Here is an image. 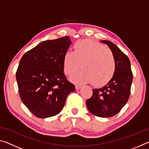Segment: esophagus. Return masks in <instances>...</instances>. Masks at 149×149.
Masks as SVG:
<instances>
[{
    "label": "esophagus",
    "instance_id": "obj_1",
    "mask_svg": "<svg viewBox=\"0 0 149 149\" xmlns=\"http://www.w3.org/2000/svg\"><path fill=\"white\" fill-rule=\"evenodd\" d=\"M81 87V85H79V84L75 85V89H76L77 90V89H80Z\"/></svg>",
    "mask_w": 149,
    "mask_h": 149
}]
</instances>
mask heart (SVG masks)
I'll return each mask as SVG.
<instances>
[{
  "instance_id": "heart-1",
  "label": "heart",
  "mask_w": 149,
  "mask_h": 149,
  "mask_svg": "<svg viewBox=\"0 0 149 149\" xmlns=\"http://www.w3.org/2000/svg\"><path fill=\"white\" fill-rule=\"evenodd\" d=\"M81 67L84 70L73 77V81L100 85L113 76L116 61L114 55L104 45L93 41H80L74 45V52L65 53L63 68L65 74L71 76Z\"/></svg>"
}]
</instances>
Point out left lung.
Listing matches in <instances>:
<instances>
[{
    "instance_id": "8db88e82",
    "label": "left lung",
    "mask_w": 149,
    "mask_h": 149,
    "mask_svg": "<svg viewBox=\"0 0 149 149\" xmlns=\"http://www.w3.org/2000/svg\"><path fill=\"white\" fill-rule=\"evenodd\" d=\"M112 52L116 69L112 77L102 87L93 89V95L86 101L87 107L93 115L110 118L117 114L129 99L133 74L130 60L116 45L109 41H101Z\"/></svg>"
}]
</instances>
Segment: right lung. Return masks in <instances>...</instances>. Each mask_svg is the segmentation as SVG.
Instances as JSON below:
<instances>
[{
	"instance_id": "1",
	"label": "right lung",
	"mask_w": 149,
	"mask_h": 149,
	"mask_svg": "<svg viewBox=\"0 0 149 149\" xmlns=\"http://www.w3.org/2000/svg\"><path fill=\"white\" fill-rule=\"evenodd\" d=\"M71 43L68 36L45 41L20 60L16 74L19 97L37 118L59 114L68 96L75 91L63 68L64 56Z\"/></svg>"
}]
</instances>
